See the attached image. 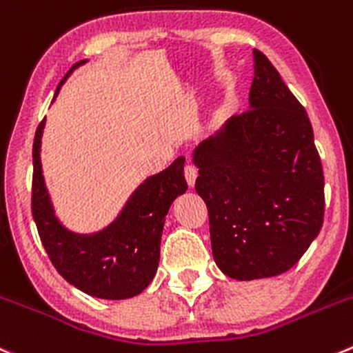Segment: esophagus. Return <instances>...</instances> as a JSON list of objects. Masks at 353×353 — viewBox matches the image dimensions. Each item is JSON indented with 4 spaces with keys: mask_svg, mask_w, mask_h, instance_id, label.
I'll list each match as a JSON object with an SVG mask.
<instances>
[{
    "mask_svg": "<svg viewBox=\"0 0 353 353\" xmlns=\"http://www.w3.org/2000/svg\"><path fill=\"white\" fill-rule=\"evenodd\" d=\"M184 177H186L188 186L193 188L194 183H196V177H198V169L193 165V163H186V167H184Z\"/></svg>",
    "mask_w": 353,
    "mask_h": 353,
    "instance_id": "obj_1",
    "label": "esophagus"
}]
</instances>
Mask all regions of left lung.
Segmentation results:
<instances>
[{
    "mask_svg": "<svg viewBox=\"0 0 353 353\" xmlns=\"http://www.w3.org/2000/svg\"><path fill=\"white\" fill-rule=\"evenodd\" d=\"M253 61L250 110L193 155L214 260L239 281L292 269L324 221V174L305 108L262 51L253 50Z\"/></svg>",
    "mask_w": 353,
    "mask_h": 353,
    "instance_id": "1",
    "label": "left lung"
}]
</instances>
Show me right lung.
<instances>
[{
  "label": "right lung",
  "mask_w": 353,
  "mask_h": 353,
  "mask_svg": "<svg viewBox=\"0 0 353 353\" xmlns=\"http://www.w3.org/2000/svg\"><path fill=\"white\" fill-rule=\"evenodd\" d=\"M84 61H77L70 72ZM63 81L58 84L54 97ZM43 129L44 121H41L32 145L30 207L51 263L67 283L97 299L124 300L139 295L152 283L159 268L167 212L172 201L188 190L183 172L184 157H177L165 170L139 184L124 210L108 228L94 234H75L54 217L44 186L39 157Z\"/></svg>",
  "instance_id": "obj_1"
}]
</instances>
